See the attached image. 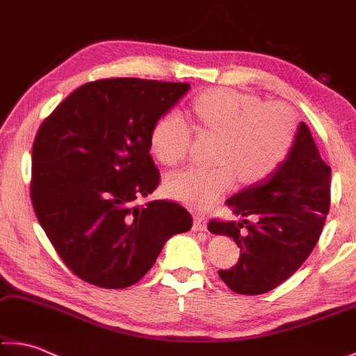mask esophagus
I'll use <instances>...</instances> for the list:
<instances>
[{"mask_svg":"<svg viewBox=\"0 0 356 356\" xmlns=\"http://www.w3.org/2000/svg\"><path fill=\"white\" fill-rule=\"evenodd\" d=\"M207 227V220L204 218L202 215H196L195 218H193V229L195 231H206Z\"/></svg>","mask_w":356,"mask_h":356,"instance_id":"obj_1","label":"esophagus"}]
</instances>
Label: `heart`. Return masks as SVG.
Segmentation results:
<instances>
[{"mask_svg":"<svg viewBox=\"0 0 356 356\" xmlns=\"http://www.w3.org/2000/svg\"><path fill=\"white\" fill-rule=\"evenodd\" d=\"M196 129L216 135L212 170L190 168L168 176L165 190L172 200L206 210L231 188L234 180L256 184L284 163L297 136V114L281 102H264L254 94L215 88L193 100ZM150 152L160 163L174 166L188 156L193 127L182 114L170 111L150 131Z\"/></svg>","mask_w":356,"mask_h":356,"instance_id":"b5f03b06","label":"heart"}]
</instances>
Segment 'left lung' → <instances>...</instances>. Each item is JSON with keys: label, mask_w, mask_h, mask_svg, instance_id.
Returning <instances> with one entry per match:
<instances>
[{"label": "left lung", "mask_w": 356, "mask_h": 356, "mask_svg": "<svg viewBox=\"0 0 356 356\" xmlns=\"http://www.w3.org/2000/svg\"><path fill=\"white\" fill-rule=\"evenodd\" d=\"M331 170L318 154L314 138L300 124L293 147L278 170L261 184L229 197L236 215L254 216L243 222L210 220L209 231L232 237L240 248L237 264L218 270L236 293L261 295L297 272L321 237L330 210Z\"/></svg>", "instance_id": "left-lung-1"}]
</instances>
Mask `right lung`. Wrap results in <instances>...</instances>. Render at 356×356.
Here are the masks:
<instances>
[{"label":"right lung","instance_id":"1","mask_svg":"<svg viewBox=\"0 0 356 356\" xmlns=\"http://www.w3.org/2000/svg\"><path fill=\"white\" fill-rule=\"evenodd\" d=\"M188 83L104 78L69 94L33 144L31 202L72 273L104 289L136 284L165 242L191 227L180 204H138L160 184L150 131Z\"/></svg>","mask_w":356,"mask_h":356}]
</instances>
